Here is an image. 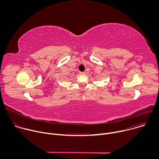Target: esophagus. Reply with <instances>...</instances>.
Wrapping results in <instances>:
<instances>
[{
    "mask_svg": "<svg viewBox=\"0 0 159 159\" xmlns=\"http://www.w3.org/2000/svg\"><path fill=\"white\" fill-rule=\"evenodd\" d=\"M79 74H80V75H85V72H79Z\"/></svg>",
    "mask_w": 159,
    "mask_h": 159,
    "instance_id": "obj_1",
    "label": "esophagus"
}]
</instances>
